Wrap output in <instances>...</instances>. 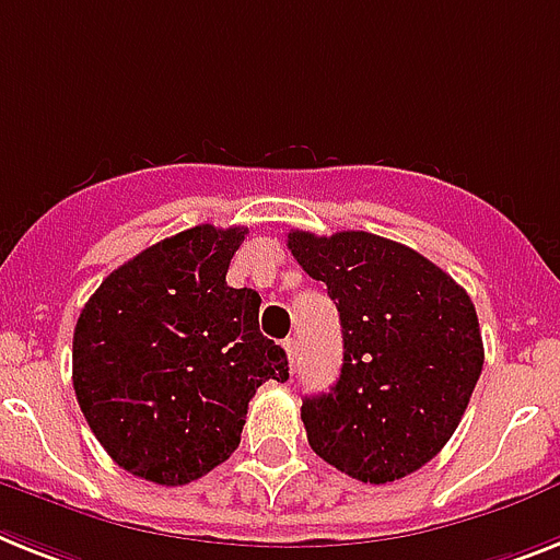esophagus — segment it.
<instances>
[{
  "label": "esophagus",
  "mask_w": 560,
  "mask_h": 560,
  "mask_svg": "<svg viewBox=\"0 0 560 560\" xmlns=\"http://www.w3.org/2000/svg\"><path fill=\"white\" fill-rule=\"evenodd\" d=\"M283 346H285V354H289V363L294 366V363L300 360V340H298V337H289Z\"/></svg>",
  "instance_id": "obj_1"
}]
</instances>
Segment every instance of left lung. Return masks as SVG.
<instances>
[{
  "instance_id": "obj_1",
  "label": "left lung",
  "mask_w": 560,
  "mask_h": 560,
  "mask_svg": "<svg viewBox=\"0 0 560 560\" xmlns=\"http://www.w3.org/2000/svg\"><path fill=\"white\" fill-rule=\"evenodd\" d=\"M289 248L326 283L343 329L340 377L300 409L308 446L363 483L418 472L446 446L483 369L472 300L423 254L369 231H291Z\"/></svg>"
}]
</instances>
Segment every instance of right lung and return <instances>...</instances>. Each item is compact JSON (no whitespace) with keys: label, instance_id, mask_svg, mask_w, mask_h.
Listing matches in <instances>:
<instances>
[{"label":"right lung","instance_id":"add662e5","mask_svg":"<svg viewBox=\"0 0 560 560\" xmlns=\"http://www.w3.org/2000/svg\"><path fill=\"white\" fill-rule=\"evenodd\" d=\"M248 229L194 225L110 271L73 329V392L125 472L183 487L240 446L248 400L289 381L260 294L225 271Z\"/></svg>","mask_w":560,"mask_h":560}]
</instances>
